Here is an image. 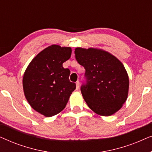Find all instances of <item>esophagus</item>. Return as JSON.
<instances>
[{
	"mask_svg": "<svg viewBox=\"0 0 152 152\" xmlns=\"http://www.w3.org/2000/svg\"><path fill=\"white\" fill-rule=\"evenodd\" d=\"M76 87H77V89L80 88V82H79V81H77V82H76Z\"/></svg>",
	"mask_w": 152,
	"mask_h": 152,
	"instance_id": "esophagus-1",
	"label": "esophagus"
}]
</instances>
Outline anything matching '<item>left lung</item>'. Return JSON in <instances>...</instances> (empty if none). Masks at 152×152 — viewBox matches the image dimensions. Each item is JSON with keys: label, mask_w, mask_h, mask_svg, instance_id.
<instances>
[{"label": "left lung", "mask_w": 152, "mask_h": 152, "mask_svg": "<svg viewBox=\"0 0 152 152\" xmlns=\"http://www.w3.org/2000/svg\"><path fill=\"white\" fill-rule=\"evenodd\" d=\"M75 58L86 70V84L81 92L95 113L109 116L121 109L128 96L127 72L115 56L102 49L76 48Z\"/></svg>", "instance_id": "left-lung-1"}]
</instances>
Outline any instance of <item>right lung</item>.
<instances>
[{
    "mask_svg": "<svg viewBox=\"0 0 152 152\" xmlns=\"http://www.w3.org/2000/svg\"><path fill=\"white\" fill-rule=\"evenodd\" d=\"M71 53V48L52 45L40 52L24 72L25 97L33 109L45 117L64 110L76 88L75 83L69 80L70 70L63 67Z\"/></svg>",
    "mask_w": 152,
    "mask_h": 152,
    "instance_id": "add662e5",
    "label": "right lung"
}]
</instances>
